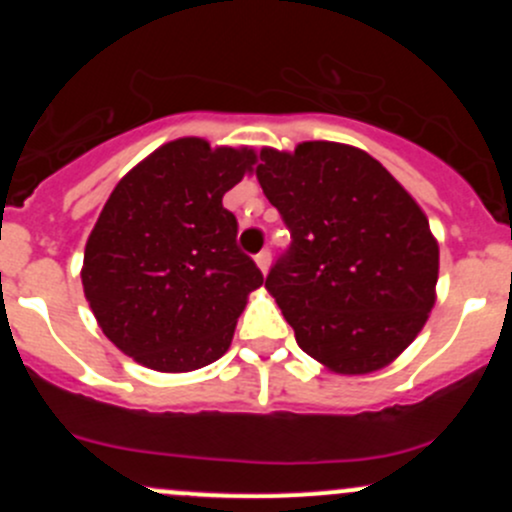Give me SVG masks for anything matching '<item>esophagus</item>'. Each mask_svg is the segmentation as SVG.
<instances>
[{
	"label": "esophagus",
	"mask_w": 512,
	"mask_h": 512,
	"mask_svg": "<svg viewBox=\"0 0 512 512\" xmlns=\"http://www.w3.org/2000/svg\"><path fill=\"white\" fill-rule=\"evenodd\" d=\"M270 260H272L270 250H262V252H257V257H255L257 267H260L262 272H267V270H270Z\"/></svg>",
	"instance_id": "obj_1"
}]
</instances>
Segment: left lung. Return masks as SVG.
<instances>
[{
    "instance_id": "8db88e82",
    "label": "left lung",
    "mask_w": 512,
    "mask_h": 512,
    "mask_svg": "<svg viewBox=\"0 0 512 512\" xmlns=\"http://www.w3.org/2000/svg\"><path fill=\"white\" fill-rule=\"evenodd\" d=\"M255 173L292 235L265 287L302 352L337 374L391 364L436 302L438 242L416 200L344 143L262 148Z\"/></svg>"
}]
</instances>
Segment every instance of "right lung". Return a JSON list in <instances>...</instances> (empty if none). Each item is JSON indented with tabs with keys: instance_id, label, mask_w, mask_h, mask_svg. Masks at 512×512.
I'll list each match as a JSON object with an SVG mask.
<instances>
[{
	"instance_id": "add662e5",
	"label": "right lung",
	"mask_w": 512,
	"mask_h": 512,
	"mask_svg": "<svg viewBox=\"0 0 512 512\" xmlns=\"http://www.w3.org/2000/svg\"><path fill=\"white\" fill-rule=\"evenodd\" d=\"M250 148L178 138L113 188L84 252V294L108 339L156 371H193L227 352L247 294L265 282L223 208L255 163Z\"/></svg>"
}]
</instances>
